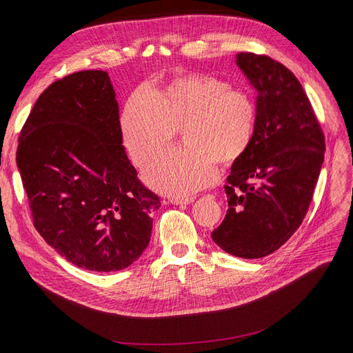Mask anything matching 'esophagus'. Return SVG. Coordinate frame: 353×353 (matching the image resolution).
<instances>
[{"instance_id": "obj_1", "label": "esophagus", "mask_w": 353, "mask_h": 353, "mask_svg": "<svg viewBox=\"0 0 353 353\" xmlns=\"http://www.w3.org/2000/svg\"><path fill=\"white\" fill-rule=\"evenodd\" d=\"M172 205H176V206H188V205H192V203L194 201V197H190V199H170L169 200Z\"/></svg>"}]
</instances>
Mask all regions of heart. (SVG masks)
Segmentation results:
<instances>
[{
  "mask_svg": "<svg viewBox=\"0 0 353 353\" xmlns=\"http://www.w3.org/2000/svg\"><path fill=\"white\" fill-rule=\"evenodd\" d=\"M256 120V104L246 91L206 74H186L130 97L120 128L125 150L140 169L181 133L184 150L157 160L144 180L159 193L186 197L212 186L217 163L230 165L246 153Z\"/></svg>",
  "mask_w": 353,
  "mask_h": 353,
  "instance_id": "b5f03b06",
  "label": "heart"
}]
</instances>
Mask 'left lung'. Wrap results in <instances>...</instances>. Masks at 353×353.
Segmentation results:
<instances>
[{"instance_id":"8db88e82","label":"left lung","mask_w":353,"mask_h":353,"mask_svg":"<svg viewBox=\"0 0 353 353\" xmlns=\"http://www.w3.org/2000/svg\"><path fill=\"white\" fill-rule=\"evenodd\" d=\"M236 64L256 90L252 144L225 186L229 209L212 232L225 252L265 257L286 243L307 213L321 174L325 137L306 92L283 64L239 52Z\"/></svg>"}]
</instances>
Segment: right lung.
<instances>
[{
	"label": "right lung",
	"instance_id": "add662e5",
	"mask_svg": "<svg viewBox=\"0 0 353 353\" xmlns=\"http://www.w3.org/2000/svg\"><path fill=\"white\" fill-rule=\"evenodd\" d=\"M119 119L108 74L85 70L44 90L18 139L17 165L37 232L87 270L116 272L137 261L161 206L137 179Z\"/></svg>",
	"mask_w": 353,
	"mask_h": 353
}]
</instances>
